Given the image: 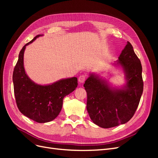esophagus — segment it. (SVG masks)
I'll return each instance as SVG.
<instances>
[{
	"label": "esophagus",
	"instance_id": "obj_1",
	"mask_svg": "<svg viewBox=\"0 0 158 158\" xmlns=\"http://www.w3.org/2000/svg\"><path fill=\"white\" fill-rule=\"evenodd\" d=\"M85 75L80 76V77L78 78V81L80 83H81V84L84 83L85 82Z\"/></svg>",
	"mask_w": 158,
	"mask_h": 158
}]
</instances>
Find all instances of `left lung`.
<instances>
[{
    "label": "left lung",
    "instance_id": "obj_1",
    "mask_svg": "<svg viewBox=\"0 0 158 158\" xmlns=\"http://www.w3.org/2000/svg\"><path fill=\"white\" fill-rule=\"evenodd\" d=\"M112 64L123 72V85L113 86L101 75L102 73H90L84 84L91 120L104 128L123 125L130 120L139 104L144 86L140 60L128 41L118 60Z\"/></svg>",
    "mask_w": 158,
    "mask_h": 158
}]
</instances>
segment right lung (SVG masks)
<instances>
[{
  "label": "right lung",
  "instance_id": "1",
  "mask_svg": "<svg viewBox=\"0 0 158 158\" xmlns=\"http://www.w3.org/2000/svg\"><path fill=\"white\" fill-rule=\"evenodd\" d=\"M41 36L43 35H37L23 47L13 72L12 80L14 95L20 111L33 121L45 123L54 120L59 115L63 98L77 88L78 78H63L45 85L38 84L30 78L23 65V55L26 46Z\"/></svg>",
  "mask_w": 158,
  "mask_h": 158
}]
</instances>
